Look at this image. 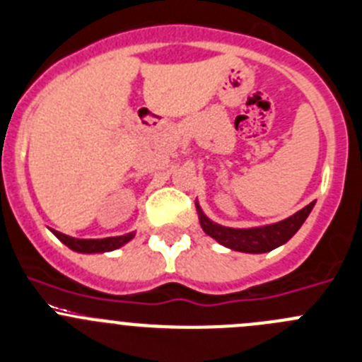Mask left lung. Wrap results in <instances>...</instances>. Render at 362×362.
Wrapping results in <instances>:
<instances>
[{"instance_id": "1", "label": "left lung", "mask_w": 362, "mask_h": 362, "mask_svg": "<svg viewBox=\"0 0 362 362\" xmlns=\"http://www.w3.org/2000/svg\"><path fill=\"white\" fill-rule=\"evenodd\" d=\"M195 208H197L199 223H201L202 230L206 235L211 236L215 242L220 245L227 247L230 250H238V252L247 254H263L270 252V250L277 249V247L284 245L291 236L297 233L309 216V213L315 208V202L308 204L297 211L295 215L288 216V218L281 220L275 223H267V226L257 227H227L220 226V223L213 222L204 211H202L199 201H195Z\"/></svg>"}]
</instances>
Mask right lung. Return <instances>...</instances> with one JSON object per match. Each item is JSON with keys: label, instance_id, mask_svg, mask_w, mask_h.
<instances>
[{"label": "right lung", "instance_id": "1", "mask_svg": "<svg viewBox=\"0 0 362 362\" xmlns=\"http://www.w3.org/2000/svg\"><path fill=\"white\" fill-rule=\"evenodd\" d=\"M54 236L60 240L64 245H67L69 249L74 250V252L80 254H105L112 252V250L120 249V247L126 245L127 242H132L135 238V230L133 233H127L122 236H112V238H101V240H81V238H72V236L64 235L60 230L51 229Z\"/></svg>", "mask_w": 362, "mask_h": 362}]
</instances>
